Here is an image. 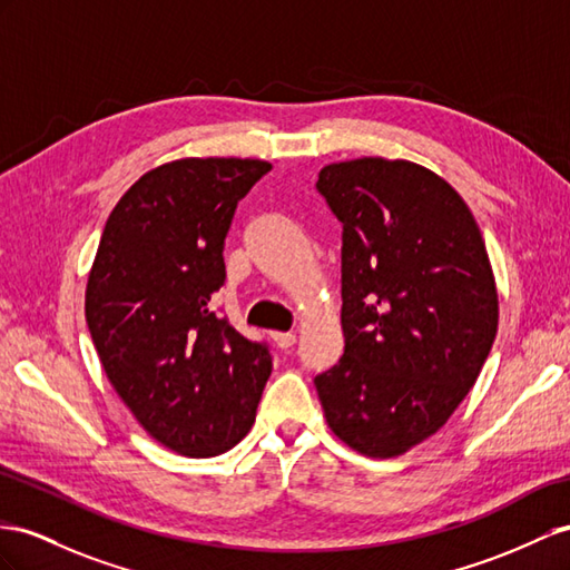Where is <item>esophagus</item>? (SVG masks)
Wrapping results in <instances>:
<instances>
[{"label":"esophagus","mask_w":570,"mask_h":570,"mask_svg":"<svg viewBox=\"0 0 570 570\" xmlns=\"http://www.w3.org/2000/svg\"><path fill=\"white\" fill-rule=\"evenodd\" d=\"M272 340L276 342V346L284 348V352H286V348L296 344V334L294 332H272Z\"/></svg>","instance_id":"esophagus-1"}]
</instances>
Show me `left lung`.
<instances>
[{
	"mask_svg": "<svg viewBox=\"0 0 570 570\" xmlns=\"http://www.w3.org/2000/svg\"><path fill=\"white\" fill-rule=\"evenodd\" d=\"M315 187L342 224L344 330L317 395L348 448L395 458L445 424L491 352L487 245L455 189L410 160L332 164Z\"/></svg>",
	"mask_w": 570,
	"mask_h": 570,
	"instance_id": "8db88e82",
	"label": "left lung"
}]
</instances>
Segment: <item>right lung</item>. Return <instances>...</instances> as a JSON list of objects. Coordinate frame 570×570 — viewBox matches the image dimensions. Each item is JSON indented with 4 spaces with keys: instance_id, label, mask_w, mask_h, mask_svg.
<instances>
[{
    "instance_id": "1",
    "label": "right lung",
    "mask_w": 570,
    "mask_h": 570,
    "mask_svg": "<svg viewBox=\"0 0 570 570\" xmlns=\"http://www.w3.org/2000/svg\"><path fill=\"white\" fill-rule=\"evenodd\" d=\"M269 170L253 158H180L141 175L108 216L86 286L108 381L146 433L187 458L236 445L272 373L269 344L212 308L233 214Z\"/></svg>"
}]
</instances>
